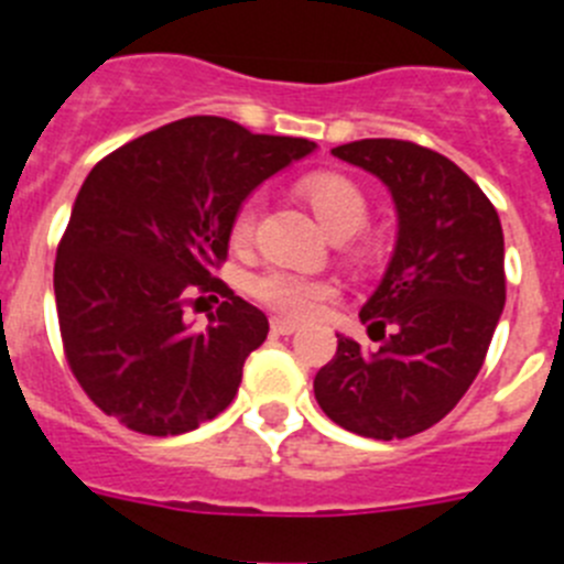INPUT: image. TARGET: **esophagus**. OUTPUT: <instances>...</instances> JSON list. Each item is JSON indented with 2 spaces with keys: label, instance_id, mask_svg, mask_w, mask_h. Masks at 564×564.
I'll return each instance as SVG.
<instances>
[{
  "label": "esophagus",
  "instance_id": "1",
  "mask_svg": "<svg viewBox=\"0 0 564 564\" xmlns=\"http://www.w3.org/2000/svg\"><path fill=\"white\" fill-rule=\"evenodd\" d=\"M296 330H299L296 322H288V318H279V316L271 318V333H276V336H293Z\"/></svg>",
  "mask_w": 564,
  "mask_h": 564
}]
</instances>
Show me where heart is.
Here are the masks:
<instances>
[{
  "mask_svg": "<svg viewBox=\"0 0 564 564\" xmlns=\"http://www.w3.org/2000/svg\"><path fill=\"white\" fill-rule=\"evenodd\" d=\"M299 192H302L307 206L316 214V220L322 223V228H325L330 237L347 239L367 226V214H370V208H367L361 188H358L350 177H344V174L338 172L307 174L305 181L299 183ZM253 223H257V208H253V203L239 206L231 223L234 246L242 248L251 242ZM248 293H251L253 299H259L262 305L282 313V316L305 318L313 316L318 307L325 305L327 299H333L336 288H333L330 282H325V279L299 276V273L276 271V268H273V271L257 273V276L248 282Z\"/></svg>",
  "mask_w": 564,
  "mask_h": 564,
  "instance_id": "1",
  "label": "heart"
}]
</instances>
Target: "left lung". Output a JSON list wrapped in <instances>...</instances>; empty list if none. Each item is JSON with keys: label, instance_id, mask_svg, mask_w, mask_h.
I'll return each mask as SVG.
<instances>
[{"label": "left lung", "instance_id": "1", "mask_svg": "<svg viewBox=\"0 0 564 564\" xmlns=\"http://www.w3.org/2000/svg\"><path fill=\"white\" fill-rule=\"evenodd\" d=\"M333 154L390 188L398 234L358 313L381 330V347L364 350L336 333L338 350L313 392L341 430L412 437L449 415L480 372L506 305L500 217L460 166L417 143L367 138Z\"/></svg>", "mask_w": 564, "mask_h": 564}]
</instances>
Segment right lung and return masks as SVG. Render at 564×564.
I'll list each match as a JSON object with an SVG mask.
<instances>
[{"mask_svg":"<svg viewBox=\"0 0 564 564\" xmlns=\"http://www.w3.org/2000/svg\"><path fill=\"white\" fill-rule=\"evenodd\" d=\"M313 149L305 138L194 115L115 149L87 174L53 288L69 370L98 410L166 437L197 430L234 401L268 318L212 271L228 257L248 194ZM206 290L227 302L206 332H192L185 302Z\"/></svg>","mask_w":564,"mask_h":564,"instance_id":"obj_1","label":"right lung"}]
</instances>
